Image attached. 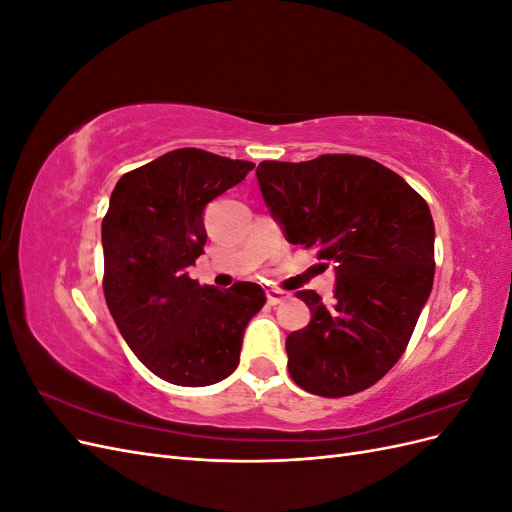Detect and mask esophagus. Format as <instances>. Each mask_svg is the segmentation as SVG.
<instances>
[{"mask_svg": "<svg viewBox=\"0 0 512 512\" xmlns=\"http://www.w3.org/2000/svg\"><path fill=\"white\" fill-rule=\"evenodd\" d=\"M286 299H288V292L277 290V288H267V301H269V305H277V303H282Z\"/></svg>", "mask_w": 512, "mask_h": 512, "instance_id": "1", "label": "esophagus"}]
</instances>
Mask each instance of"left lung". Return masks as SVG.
I'll list each match as a JSON object with an SVG mask.
<instances>
[{
    "instance_id": "8db88e82",
    "label": "left lung",
    "mask_w": 512,
    "mask_h": 512,
    "mask_svg": "<svg viewBox=\"0 0 512 512\" xmlns=\"http://www.w3.org/2000/svg\"><path fill=\"white\" fill-rule=\"evenodd\" d=\"M260 192L286 239L335 267V299L286 339L290 378L320 397L361 393L406 352L433 286V220L425 198L380 162L324 153L260 162Z\"/></svg>"
}]
</instances>
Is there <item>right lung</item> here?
Masks as SVG:
<instances>
[{
    "label": "right lung",
    "instance_id": "right-lung-1",
    "mask_svg": "<svg viewBox=\"0 0 512 512\" xmlns=\"http://www.w3.org/2000/svg\"><path fill=\"white\" fill-rule=\"evenodd\" d=\"M252 162L183 147L123 175L102 220L104 299L119 333L158 378L207 386L239 365L247 322L267 303L258 284L200 286L203 211L245 179Z\"/></svg>",
    "mask_w": 512,
    "mask_h": 512
}]
</instances>
